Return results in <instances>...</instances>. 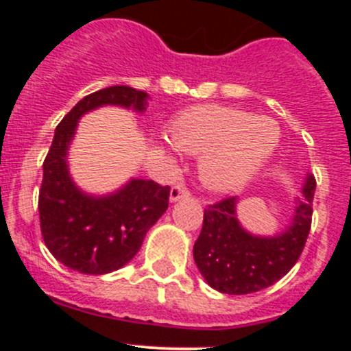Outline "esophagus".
<instances>
[{
	"label": "esophagus",
	"mask_w": 351,
	"mask_h": 351,
	"mask_svg": "<svg viewBox=\"0 0 351 351\" xmlns=\"http://www.w3.org/2000/svg\"><path fill=\"white\" fill-rule=\"evenodd\" d=\"M184 197H190V191H188V188H184L182 184H176L170 190V202H178V200H181V198Z\"/></svg>",
	"instance_id": "obj_1"
}]
</instances>
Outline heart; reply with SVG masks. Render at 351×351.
Listing matches in <instances>:
<instances>
[{
  "instance_id": "b5f03b06",
  "label": "heart",
  "mask_w": 351,
  "mask_h": 351,
  "mask_svg": "<svg viewBox=\"0 0 351 351\" xmlns=\"http://www.w3.org/2000/svg\"><path fill=\"white\" fill-rule=\"evenodd\" d=\"M169 135L179 151L200 154L198 173L209 190L230 191L267 163L280 142V126L241 108L198 105L170 121Z\"/></svg>"
}]
</instances>
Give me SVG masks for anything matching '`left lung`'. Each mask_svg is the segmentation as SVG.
<instances>
[{"mask_svg": "<svg viewBox=\"0 0 351 351\" xmlns=\"http://www.w3.org/2000/svg\"><path fill=\"white\" fill-rule=\"evenodd\" d=\"M315 188V178L308 173L288 226L269 237L251 234L241 225L237 197L207 207L193 246L195 263L207 285L228 295H246L280 281L304 250L311 228Z\"/></svg>", "mask_w": 351, "mask_h": 351, "instance_id": "8db88e82", "label": "left lung"}]
</instances>
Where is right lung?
Listing matches in <instances>:
<instances>
[{
    "label": "right lung",
    "instance_id": "right-lung-1",
    "mask_svg": "<svg viewBox=\"0 0 351 351\" xmlns=\"http://www.w3.org/2000/svg\"><path fill=\"white\" fill-rule=\"evenodd\" d=\"M147 100L144 91L110 86L84 96L56 128L43 161L40 228L54 258L71 271L100 276L126 265L169 207V186L133 178L112 193L89 195L75 184L68 169V151L84 114L105 105L142 114Z\"/></svg>",
    "mask_w": 351,
    "mask_h": 351
}]
</instances>
